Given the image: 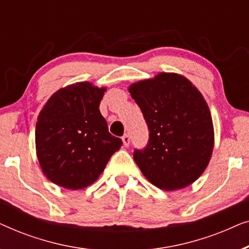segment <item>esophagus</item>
I'll list each match as a JSON object with an SVG mask.
<instances>
[{"label":"esophagus","mask_w":249,"mask_h":249,"mask_svg":"<svg viewBox=\"0 0 249 249\" xmlns=\"http://www.w3.org/2000/svg\"><path fill=\"white\" fill-rule=\"evenodd\" d=\"M122 142H124V145L125 147H128L129 144H130V137H129V135H124V137H122Z\"/></svg>","instance_id":"esophagus-1"}]
</instances>
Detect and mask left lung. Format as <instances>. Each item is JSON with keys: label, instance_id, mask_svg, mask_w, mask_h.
Returning a JSON list of instances; mask_svg holds the SVG:
<instances>
[{"label": "left lung", "instance_id": "obj_1", "mask_svg": "<svg viewBox=\"0 0 249 249\" xmlns=\"http://www.w3.org/2000/svg\"><path fill=\"white\" fill-rule=\"evenodd\" d=\"M129 93L149 130L146 147L134 152L142 175L168 192L192 185L205 171L214 147L212 117L203 95L186 77L171 72L132 84Z\"/></svg>", "mask_w": 249, "mask_h": 249}]
</instances>
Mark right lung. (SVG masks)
Returning a JSON list of instances; mask_svg holds the SVG:
<instances>
[{
    "label": "right lung",
    "mask_w": 249,
    "mask_h": 249,
    "mask_svg": "<svg viewBox=\"0 0 249 249\" xmlns=\"http://www.w3.org/2000/svg\"><path fill=\"white\" fill-rule=\"evenodd\" d=\"M107 88L88 81L61 88L36 122V153L46 178L67 189L86 188L98 179L122 141L108 132L100 112Z\"/></svg>",
    "instance_id": "add662e5"
}]
</instances>
